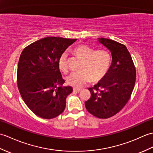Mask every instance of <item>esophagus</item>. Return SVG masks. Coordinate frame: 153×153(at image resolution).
<instances>
[{
    "mask_svg": "<svg viewBox=\"0 0 153 153\" xmlns=\"http://www.w3.org/2000/svg\"><path fill=\"white\" fill-rule=\"evenodd\" d=\"M74 92H77V93H79V92H80L81 91V88H74L73 89Z\"/></svg>",
    "mask_w": 153,
    "mask_h": 153,
    "instance_id": "1",
    "label": "esophagus"
}]
</instances>
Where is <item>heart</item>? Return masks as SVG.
I'll use <instances>...</instances> for the list:
<instances>
[{"label":"heart","instance_id":"obj_1","mask_svg":"<svg viewBox=\"0 0 153 153\" xmlns=\"http://www.w3.org/2000/svg\"><path fill=\"white\" fill-rule=\"evenodd\" d=\"M73 53L83 60L80 67L81 71L71 73L66 77L68 85L76 88H81L92 80L98 82L107 75L111 65V55L105 49L95 50L89 46L80 44L73 49ZM60 71L68 72V60L66 53H63L58 60Z\"/></svg>","mask_w":153,"mask_h":153}]
</instances>
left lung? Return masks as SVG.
<instances>
[{"instance_id":"8db88e82","label":"left lung","mask_w":153,"mask_h":153,"mask_svg":"<svg viewBox=\"0 0 153 153\" xmlns=\"http://www.w3.org/2000/svg\"><path fill=\"white\" fill-rule=\"evenodd\" d=\"M98 41L111 51L112 62L105 77L88 88L91 96L85 104L91 114L108 119L119 113L129 100L136 83V72L125 45L107 38H98Z\"/></svg>"}]
</instances>
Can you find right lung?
<instances>
[{"instance_id":"obj_1","label":"right lung","mask_w":153,"mask_h":153,"mask_svg":"<svg viewBox=\"0 0 153 153\" xmlns=\"http://www.w3.org/2000/svg\"><path fill=\"white\" fill-rule=\"evenodd\" d=\"M76 39L46 37L28 45L20 55L17 81L23 101L35 115L51 119L59 116L66 107L72 87H62L58 66L62 53Z\"/></svg>"}]
</instances>
